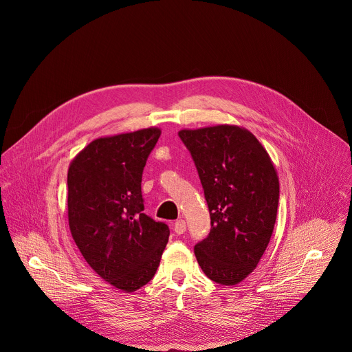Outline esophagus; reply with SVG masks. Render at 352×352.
Here are the masks:
<instances>
[{"label": "esophagus", "mask_w": 352, "mask_h": 352, "mask_svg": "<svg viewBox=\"0 0 352 352\" xmlns=\"http://www.w3.org/2000/svg\"><path fill=\"white\" fill-rule=\"evenodd\" d=\"M185 230H186V223L182 220V219H179V220H177L175 223H174V231L177 232V234H184L185 232Z\"/></svg>", "instance_id": "1"}]
</instances>
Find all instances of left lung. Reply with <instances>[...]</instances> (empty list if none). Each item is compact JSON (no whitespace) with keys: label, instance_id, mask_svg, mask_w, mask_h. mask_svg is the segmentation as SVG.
<instances>
[{"label":"left lung","instance_id":"left-lung-1","mask_svg":"<svg viewBox=\"0 0 352 352\" xmlns=\"http://www.w3.org/2000/svg\"><path fill=\"white\" fill-rule=\"evenodd\" d=\"M189 150L210 213V232L193 250L213 281L234 285L258 266L273 234L280 185L261 142L217 125L178 132Z\"/></svg>","mask_w":352,"mask_h":352}]
</instances>
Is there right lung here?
I'll use <instances>...</instances> for the list:
<instances>
[{
    "mask_svg": "<svg viewBox=\"0 0 352 352\" xmlns=\"http://www.w3.org/2000/svg\"><path fill=\"white\" fill-rule=\"evenodd\" d=\"M162 131L140 129L87 144L68 170L71 234L89 266L133 292L156 274L170 230L143 213L142 174Z\"/></svg>",
    "mask_w": 352,
    "mask_h": 352,
    "instance_id": "obj_1",
    "label": "right lung"
}]
</instances>
